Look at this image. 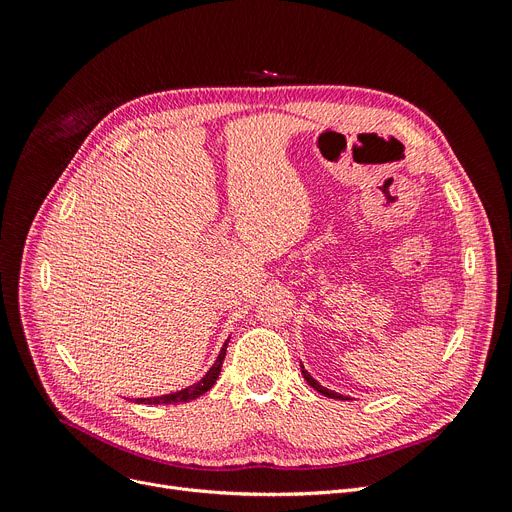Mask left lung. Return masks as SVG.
I'll return each instance as SVG.
<instances>
[{
	"mask_svg": "<svg viewBox=\"0 0 512 512\" xmlns=\"http://www.w3.org/2000/svg\"><path fill=\"white\" fill-rule=\"evenodd\" d=\"M301 373H303V378L307 380V384H309L311 388H315L319 394H324V396H328V398H336V400H348V396H342V394H338V392H332V390H328V388H324V386H319V382L311 378L309 371L303 367V363H301Z\"/></svg>",
	"mask_w": 512,
	"mask_h": 512,
	"instance_id": "left-lung-1",
	"label": "left lung"
}]
</instances>
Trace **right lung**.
Returning a JSON list of instances; mask_svg holds the SVG:
<instances>
[{
    "mask_svg": "<svg viewBox=\"0 0 512 512\" xmlns=\"http://www.w3.org/2000/svg\"><path fill=\"white\" fill-rule=\"evenodd\" d=\"M226 348H228V340L226 344L222 346V351L218 355V359H215V363L209 367V371L203 375V378L188 386L180 392H172V394H164V396H155V398H137V402H141V405H178V402H191L195 398H199L201 394H205L207 390H211V386L215 384V380H218V375L222 371V363H224V357H226Z\"/></svg>",
    "mask_w": 512,
    "mask_h": 512,
    "instance_id": "obj_1",
    "label": "right lung"
}]
</instances>
